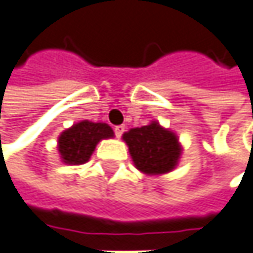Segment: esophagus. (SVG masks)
Here are the masks:
<instances>
[{
    "instance_id": "1",
    "label": "esophagus",
    "mask_w": 253,
    "mask_h": 253,
    "mask_svg": "<svg viewBox=\"0 0 253 253\" xmlns=\"http://www.w3.org/2000/svg\"><path fill=\"white\" fill-rule=\"evenodd\" d=\"M124 131H125V126H124V125H118V126H115V134H116V137H118V138H121V137H122Z\"/></svg>"
}]
</instances>
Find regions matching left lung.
I'll return each instance as SVG.
<instances>
[{
    "instance_id": "left-lung-1",
    "label": "left lung",
    "mask_w": 253,
    "mask_h": 253,
    "mask_svg": "<svg viewBox=\"0 0 253 253\" xmlns=\"http://www.w3.org/2000/svg\"><path fill=\"white\" fill-rule=\"evenodd\" d=\"M135 168L146 175H162L174 171L180 162L183 146L178 135L158 121L131 128L122 135Z\"/></svg>"
}]
</instances>
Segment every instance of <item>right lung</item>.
I'll list each match as a JSON object with an SVG mask.
<instances>
[{"mask_svg":"<svg viewBox=\"0 0 253 253\" xmlns=\"http://www.w3.org/2000/svg\"><path fill=\"white\" fill-rule=\"evenodd\" d=\"M113 129L104 122L81 121L64 129L57 140V150L66 165H84L101 140L113 138Z\"/></svg>","mask_w":253,"mask_h":253,"instance_id":"right-lung-1","label":"right lung"}]
</instances>
